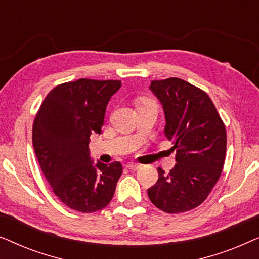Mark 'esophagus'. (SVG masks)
<instances>
[{
  "instance_id": "esophagus-1",
  "label": "esophagus",
  "mask_w": 259,
  "mask_h": 259,
  "mask_svg": "<svg viewBox=\"0 0 259 259\" xmlns=\"http://www.w3.org/2000/svg\"><path fill=\"white\" fill-rule=\"evenodd\" d=\"M126 167L128 168V169H132V171H137V169H139L140 168V165H138V164H127L126 165Z\"/></svg>"
}]
</instances>
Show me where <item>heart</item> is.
I'll return each instance as SVG.
<instances>
[{
  "label": "heart",
  "instance_id": "obj_1",
  "mask_svg": "<svg viewBox=\"0 0 259 259\" xmlns=\"http://www.w3.org/2000/svg\"><path fill=\"white\" fill-rule=\"evenodd\" d=\"M145 102H150V100H147V99H143V100L140 101V105L141 104H145Z\"/></svg>",
  "mask_w": 259,
  "mask_h": 259
}]
</instances>
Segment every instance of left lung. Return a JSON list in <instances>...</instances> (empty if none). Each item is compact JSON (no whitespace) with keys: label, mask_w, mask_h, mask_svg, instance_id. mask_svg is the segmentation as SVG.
<instances>
[{"label":"left lung","mask_w":259,"mask_h":259,"mask_svg":"<svg viewBox=\"0 0 259 259\" xmlns=\"http://www.w3.org/2000/svg\"><path fill=\"white\" fill-rule=\"evenodd\" d=\"M150 90L165 113V136L177 151L168 173L158 167L159 178L147 190L159 210L182 213L206 199L221 177L225 161L226 130L210 97L178 77L153 80Z\"/></svg>","instance_id":"8db88e82"}]
</instances>
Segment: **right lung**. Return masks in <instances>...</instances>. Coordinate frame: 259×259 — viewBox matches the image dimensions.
I'll return each instance as SVG.
<instances>
[{
    "mask_svg": "<svg viewBox=\"0 0 259 259\" xmlns=\"http://www.w3.org/2000/svg\"><path fill=\"white\" fill-rule=\"evenodd\" d=\"M119 80L79 79L45 98L33 125V145L53 192L72 210L92 213L107 206L122 173L119 161L94 164L90 137L101 133L106 107Z\"/></svg>",
    "mask_w": 259,
    "mask_h": 259,
    "instance_id": "add662e5",
    "label": "right lung"
}]
</instances>
